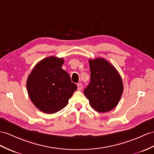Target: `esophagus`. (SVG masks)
<instances>
[{
    "label": "esophagus",
    "instance_id": "1",
    "mask_svg": "<svg viewBox=\"0 0 154 154\" xmlns=\"http://www.w3.org/2000/svg\"><path fill=\"white\" fill-rule=\"evenodd\" d=\"M77 86H78V91H80V90H82V88H83V86H82V84L81 83H78L77 84Z\"/></svg>",
    "mask_w": 154,
    "mask_h": 154
}]
</instances>
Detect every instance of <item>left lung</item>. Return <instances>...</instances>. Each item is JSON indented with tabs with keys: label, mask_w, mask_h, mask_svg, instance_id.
<instances>
[{
	"label": "left lung",
	"mask_w": 154,
	"mask_h": 154,
	"mask_svg": "<svg viewBox=\"0 0 154 154\" xmlns=\"http://www.w3.org/2000/svg\"><path fill=\"white\" fill-rule=\"evenodd\" d=\"M91 80L84 89L90 105L99 112H109L118 105L123 91V82L115 67L103 58L89 60Z\"/></svg>",
	"instance_id": "8db88e82"
}]
</instances>
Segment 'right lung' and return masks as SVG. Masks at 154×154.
I'll return each instance as SVG.
<instances>
[{"mask_svg":"<svg viewBox=\"0 0 154 154\" xmlns=\"http://www.w3.org/2000/svg\"><path fill=\"white\" fill-rule=\"evenodd\" d=\"M64 59L54 56L41 60L27 80L29 96L35 106L44 113L54 114L69 103L77 85L61 66Z\"/></svg>","mask_w":154,"mask_h":154,"instance_id":"1","label":"right lung"}]
</instances>
